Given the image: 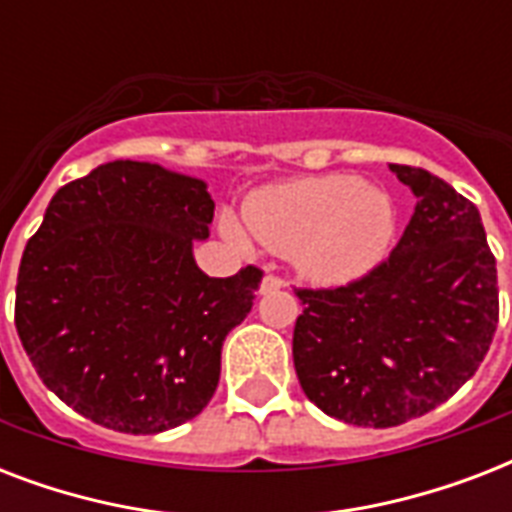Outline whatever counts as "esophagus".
<instances>
[{"label":"esophagus","instance_id":"34e87169","mask_svg":"<svg viewBox=\"0 0 512 512\" xmlns=\"http://www.w3.org/2000/svg\"><path fill=\"white\" fill-rule=\"evenodd\" d=\"M281 287H287V281L281 279V276H276V273H268L263 279V284H260V292H263V295H271V292H279Z\"/></svg>","mask_w":512,"mask_h":512}]
</instances>
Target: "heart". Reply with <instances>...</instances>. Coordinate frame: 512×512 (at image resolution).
Masks as SVG:
<instances>
[{
    "instance_id": "obj_1",
    "label": "heart",
    "mask_w": 512,
    "mask_h": 512,
    "mask_svg": "<svg viewBox=\"0 0 512 512\" xmlns=\"http://www.w3.org/2000/svg\"><path fill=\"white\" fill-rule=\"evenodd\" d=\"M249 233L279 255H295L311 279L340 284L364 276L388 255L396 236V207L356 175H321L271 185L249 196ZM223 231L236 244L249 233L225 217Z\"/></svg>"
}]
</instances>
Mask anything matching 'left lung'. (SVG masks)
Returning a JSON list of instances; mask_svg holds the SVG:
<instances>
[{"mask_svg": "<svg viewBox=\"0 0 512 512\" xmlns=\"http://www.w3.org/2000/svg\"><path fill=\"white\" fill-rule=\"evenodd\" d=\"M417 196L385 260L342 287L297 289V380L329 417L393 428L476 374L500 321L497 260L473 201L422 167L390 164Z\"/></svg>", "mask_w": 512, "mask_h": 512, "instance_id": "obj_1", "label": "left lung"}]
</instances>
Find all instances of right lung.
Masks as SVG:
<instances>
[{
	"label": "right lung",
	"mask_w": 512,
	"mask_h": 512,
	"mask_svg": "<svg viewBox=\"0 0 512 512\" xmlns=\"http://www.w3.org/2000/svg\"><path fill=\"white\" fill-rule=\"evenodd\" d=\"M215 201L196 177L108 162L52 196L28 239L15 329L39 380L103 428L151 436L215 396L225 335L263 271L209 279L193 263Z\"/></svg>",
	"instance_id": "add662e5"
}]
</instances>
